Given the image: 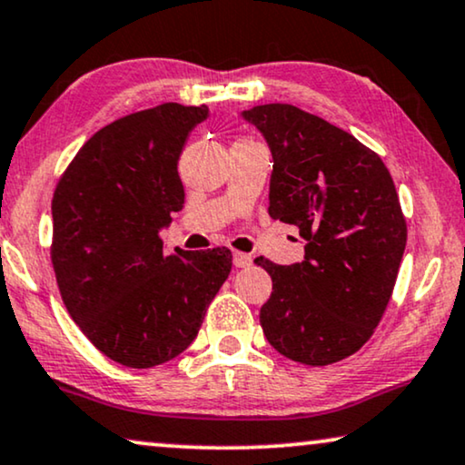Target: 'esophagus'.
Returning <instances> with one entry per match:
<instances>
[{
	"mask_svg": "<svg viewBox=\"0 0 465 465\" xmlns=\"http://www.w3.org/2000/svg\"><path fill=\"white\" fill-rule=\"evenodd\" d=\"M251 263H252L251 255H246V252H240V251L233 252V265H236V268H249Z\"/></svg>",
	"mask_w": 465,
	"mask_h": 465,
	"instance_id": "esophagus-1",
	"label": "esophagus"
}]
</instances>
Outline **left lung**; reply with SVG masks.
Returning <instances> with one entry per match:
<instances>
[{"label": "left lung", "instance_id": "left-lung-1", "mask_svg": "<svg viewBox=\"0 0 465 465\" xmlns=\"http://www.w3.org/2000/svg\"><path fill=\"white\" fill-rule=\"evenodd\" d=\"M268 142L272 219L300 229L304 262L276 265L259 321L281 355L330 366L381 323L406 249V219L382 159L349 132L291 104L244 110Z\"/></svg>", "mask_w": 465, "mask_h": 465}]
</instances>
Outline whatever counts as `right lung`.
<instances>
[{"instance_id": "obj_1", "label": "right lung", "mask_w": 465, "mask_h": 465, "mask_svg": "<svg viewBox=\"0 0 465 465\" xmlns=\"http://www.w3.org/2000/svg\"><path fill=\"white\" fill-rule=\"evenodd\" d=\"M206 116V106L174 102L123 116L84 142L54 189L61 297L93 346L121 366L181 355L232 272L225 246L165 255L159 238L183 210L178 157Z\"/></svg>"}]
</instances>
